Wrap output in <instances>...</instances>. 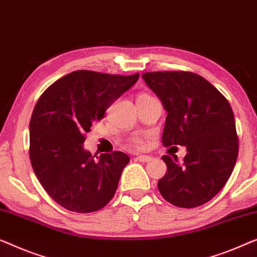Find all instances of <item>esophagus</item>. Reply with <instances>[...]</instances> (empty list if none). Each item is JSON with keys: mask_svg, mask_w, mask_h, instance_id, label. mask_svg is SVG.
Here are the masks:
<instances>
[{"mask_svg": "<svg viewBox=\"0 0 257 257\" xmlns=\"http://www.w3.org/2000/svg\"><path fill=\"white\" fill-rule=\"evenodd\" d=\"M137 160H139V161H141V162H150L153 160V158H152V156H148V155H138Z\"/></svg>", "mask_w": 257, "mask_h": 257, "instance_id": "34e87169", "label": "esophagus"}]
</instances>
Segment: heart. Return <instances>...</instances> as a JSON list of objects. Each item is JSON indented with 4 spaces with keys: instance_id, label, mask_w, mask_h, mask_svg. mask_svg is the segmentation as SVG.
Listing matches in <instances>:
<instances>
[{
    "instance_id": "b5f03b06",
    "label": "heart",
    "mask_w": 257,
    "mask_h": 257,
    "mask_svg": "<svg viewBox=\"0 0 257 257\" xmlns=\"http://www.w3.org/2000/svg\"><path fill=\"white\" fill-rule=\"evenodd\" d=\"M145 97H150V95L141 94L138 98H145ZM130 144H131V146L136 147V148H143L145 146V139L143 137L137 136L135 138H132L131 141H130Z\"/></svg>"
}]
</instances>
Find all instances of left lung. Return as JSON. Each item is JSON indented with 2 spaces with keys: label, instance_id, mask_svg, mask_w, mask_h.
Listing matches in <instances>:
<instances>
[{
  "label": "left lung",
  "instance_id": "1",
  "mask_svg": "<svg viewBox=\"0 0 257 257\" xmlns=\"http://www.w3.org/2000/svg\"><path fill=\"white\" fill-rule=\"evenodd\" d=\"M143 79L167 110L162 144L187 146L183 162L163 155L166 175L159 191L175 206L192 209L224 188L239 153L233 110L224 95L203 76L184 70L148 72Z\"/></svg>",
  "mask_w": 257,
  "mask_h": 257
}]
</instances>
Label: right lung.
I'll use <instances>...</instances> for the list:
<instances>
[{
  "instance_id": "1",
  "label": "right lung",
  "mask_w": 257,
  "mask_h": 257,
  "mask_svg": "<svg viewBox=\"0 0 257 257\" xmlns=\"http://www.w3.org/2000/svg\"><path fill=\"white\" fill-rule=\"evenodd\" d=\"M139 74L75 70L40 96L30 120V161L45 191L65 209L90 213L112 199L130 158L114 151L91 155L83 148L92 122L135 84Z\"/></svg>"
}]
</instances>
